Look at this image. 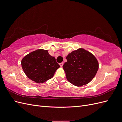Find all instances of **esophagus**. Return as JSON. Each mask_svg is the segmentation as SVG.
Instances as JSON below:
<instances>
[{"mask_svg": "<svg viewBox=\"0 0 122 122\" xmlns=\"http://www.w3.org/2000/svg\"><path fill=\"white\" fill-rule=\"evenodd\" d=\"M63 65H64L63 62H61V63H60V66H61V67H62V66H63Z\"/></svg>", "mask_w": 122, "mask_h": 122, "instance_id": "1", "label": "esophagus"}]
</instances>
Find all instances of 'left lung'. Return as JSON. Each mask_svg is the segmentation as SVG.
Returning a JSON list of instances; mask_svg holds the SVG:
<instances>
[{
    "label": "left lung",
    "instance_id": "obj_1",
    "mask_svg": "<svg viewBox=\"0 0 122 122\" xmlns=\"http://www.w3.org/2000/svg\"><path fill=\"white\" fill-rule=\"evenodd\" d=\"M67 61L62 66L69 82L81 86L93 80L99 69V62L94 55L82 48L69 53Z\"/></svg>",
    "mask_w": 122,
    "mask_h": 122
}]
</instances>
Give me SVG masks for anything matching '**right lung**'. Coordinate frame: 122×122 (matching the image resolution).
Wrapping results in <instances>:
<instances>
[{
	"instance_id": "1",
	"label": "right lung",
	"mask_w": 122,
	"mask_h": 122,
	"mask_svg": "<svg viewBox=\"0 0 122 122\" xmlns=\"http://www.w3.org/2000/svg\"><path fill=\"white\" fill-rule=\"evenodd\" d=\"M22 68L25 75L33 81L42 83L52 78L60 67L54 57L48 51L39 49L27 54L21 61Z\"/></svg>"
}]
</instances>
